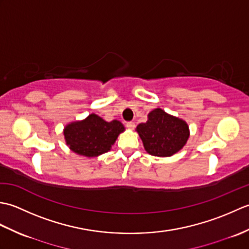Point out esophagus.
<instances>
[{"label": "esophagus", "mask_w": 249, "mask_h": 249, "mask_svg": "<svg viewBox=\"0 0 249 249\" xmlns=\"http://www.w3.org/2000/svg\"><path fill=\"white\" fill-rule=\"evenodd\" d=\"M126 127H127L128 129H134L135 128V123H134V122H127V123H126Z\"/></svg>", "instance_id": "1"}]
</instances>
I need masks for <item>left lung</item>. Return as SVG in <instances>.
I'll list each match as a JSON object with an SVG mask.
<instances>
[{
    "label": "left lung",
    "mask_w": 249,
    "mask_h": 249,
    "mask_svg": "<svg viewBox=\"0 0 249 249\" xmlns=\"http://www.w3.org/2000/svg\"><path fill=\"white\" fill-rule=\"evenodd\" d=\"M137 133L143 142L145 151L153 156L169 157L186 144L189 138L187 123L168 114L160 108L152 110L147 121L137 126Z\"/></svg>",
    "instance_id": "1"
}]
</instances>
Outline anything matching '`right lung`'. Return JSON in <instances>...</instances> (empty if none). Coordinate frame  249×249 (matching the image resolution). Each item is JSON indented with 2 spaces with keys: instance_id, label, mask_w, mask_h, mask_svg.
Here are the masks:
<instances>
[{
  "instance_id": "add662e5",
  "label": "right lung",
  "mask_w": 249,
  "mask_h": 249,
  "mask_svg": "<svg viewBox=\"0 0 249 249\" xmlns=\"http://www.w3.org/2000/svg\"><path fill=\"white\" fill-rule=\"evenodd\" d=\"M124 129V125L120 121L107 122L92 113L82 121L67 124L63 133L66 144L76 154L97 157L110 151Z\"/></svg>"
}]
</instances>
